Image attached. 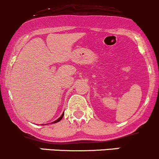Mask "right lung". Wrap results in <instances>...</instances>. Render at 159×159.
Instances as JSON below:
<instances>
[{
	"instance_id": "right-lung-1",
	"label": "right lung",
	"mask_w": 159,
	"mask_h": 159,
	"mask_svg": "<svg viewBox=\"0 0 159 159\" xmlns=\"http://www.w3.org/2000/svg\"><path fill=\"white\" fill-rule=\"evenodd\" d=\"M63 115H64V112H63V114H62V116H60V118H59V119H57V120H56V121H54V122H52V123H56V122H60V120H61V119H62V118H63Z\"/></svg>"
}]
</instances>
